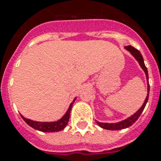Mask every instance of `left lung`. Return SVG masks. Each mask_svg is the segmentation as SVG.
I'll return each instance as SVG.
<instances>
[{"label": "left lung", "mask_w": 161, "mask_h": 161, "mask_svg": "<svg viewBox=\"0 0 161 161\" xmlns=\"http://www.w3.org/2000/svg\"><path fill=\"white\" fill-rule=\"evenodd\" d=\"M126 49H128L129 52L131 53L132 55H133L135 58L138 61L139 64L141 65V67L143 68V70L144 71V73H145V75H146V78L147 80L149 79L148 76V71H147V68L145 66V64H144V62H143V58L142 57V55H141V53L139 50H137L136 48H135L132 46H126L125 47ZM148 94H147V97L145 98V100H144V103H143V106L141 107V108L139 109L138 111L136 112V113L133 114L131 117H129L127 119H124L122 121H120V122H118V123H101V122H98L97 121V123L98 124V126H100L101 128H104V129H108V130H119V129H123V128H127L128 127H130L131 125H133L136 120H137V119L140 117V115H141V113H143V109L145 107V105H146V103L148 102V98H149V92H150V86H149L148 84Z\"/></svg>", "instance_id": "left-lung-1"}]
</instances>
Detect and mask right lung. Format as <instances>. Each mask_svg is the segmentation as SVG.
Wrapping results in <instances>:
<instances>
[{
	"instance_id": "right-lung-1",
	"label": "right lung",
	"mask_w": 161,
	"mask_h": 161,
	"mask_svg": "<svg viewBox=\"0 0 161 161\" xmlns=\"http://www.w3.org/2000/svg\"><path fill=\"white\" fill-rule=\"evenodd\" d=\"M74 101H75V99L73 100V103L70 104L68 111L64 115L63 118L60 119L58 121H55V122H38V121H33V120H31V119H25V117H23L22 115H21V117L30 127H32L34 129H37L39 131H42V132H58V131H60V130L64 129L68 124L69 119H70V113H71V110H72Z\"/></svg>"
}]
</instances>
